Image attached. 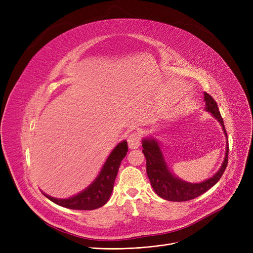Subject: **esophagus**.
<instances>
[{"mask_svg": "<svg viewBox=\"0 0 253 253\" xmlns=\"http://www.w3.org/2000/svg\"><path fill=\"white\" fill-rule=\"evenodd\" d=\"M127 141H128V147L131 150L137 149L140 145V135H139V133H137V132H133V133H131L128 136Z\"/></svg>", "mask_w": 253, "mask_h": 253, "instance_id": "esophagus-1", "label": "esophagus"}]
</instances>
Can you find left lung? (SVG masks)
Instances as JSON below:
<instances>
[{
    "label": "left lung",
    "mask_w": 253,
    "mask_h": 253,
    "mask_svg": "<svg viewBox=\"0 0 253 253\" xmlns=\"http://www.w3.org/2000/svg\"><path fill=\"white\" fill-rule=\"evenodd\" d=\"M204 101L205 111L209 112L212 117L217 120L219 124L221 125L225 137H227V145H225V155L223 162L216 173L212 177L198 183L188 182L180 179L174 173H172L171 170L169 169L165 161V158L163 156L160 143H159V141L156 138L150 136L143 138L141 141L143 148L142 153L145 157V160H147V173L152 187L159 197L165 199L167 201L183 202L192 200V199L201 196L210 188L213 187V185L220 179L225 168H227L229 156V142L227 132H225L223 124V120L217 108V103L206 92H204Z\"/></svg>",
    "instance_id": "8db88e82"
}]
</instances>
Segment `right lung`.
<instances>
[{
  "label": "right lung",
  "mask_w": 253,
  "mask_h": 253,
  "mask_svg": "<svg viewBox=\"0 0 253 253\" xmlns=\"http://www.w3.org/2000/svg\"><path fill=\"white\" fill-rule=\"evenodd\" d=\"M127 152V141L119 142L106 159L96 178L79 194L68 199H58L43 193L44 196L55 204L69 209L93 210L103 206L112 195L119 167Z\"/></svg>",
  "instance_id": "1"
}]
</instances>
